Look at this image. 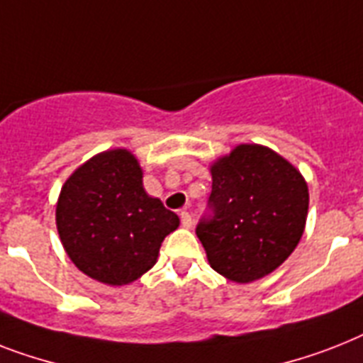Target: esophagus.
<instances>
[{
    "label": "esophagus",
    "mask_w": 363,
    "mask_h": 363,
    "mask_svg": "<svg viewBox=\"0 0 363 363\" xmlns=\"http://www.w3.org/2000/svg\"><path fill=\"white\" fill-rule=\"evenodd\" d=\"M181 223H182V228H186V229L191 228L194 220H191V216L188 214V212H181Z\"/></svg>",
    "instance_id": "34e87169"
}]
</instances>
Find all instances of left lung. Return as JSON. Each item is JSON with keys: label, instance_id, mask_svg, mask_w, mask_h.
I'll return each instance as SVG.
<instances>
[{"label": "left lung", "instance_id": "8db88e82", "mask_svg": "<svg viewBox=\"0 0 363 363\" xmlns=\"http://www.w3.org/2000/svg\"><path fill=\"white\" fill-rule=\"evenodd\" d=\"M211 175V214L196 228L208 263L235 284L264 278L302 238L309 205L304 177L284 156L255 143L218 158Z\"/></svg>", "mask_w": 363, "mask_h": 363}]
</instances>
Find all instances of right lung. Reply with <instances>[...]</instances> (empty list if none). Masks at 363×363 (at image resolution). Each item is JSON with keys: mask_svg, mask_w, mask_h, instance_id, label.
Instances as JSON below:
<instances>
[{"mask_svg": "<svg viewBox=\"0 0 363 363\" xmlns=\"http://www.w3.org/2000/svg\"><path fill=\"white\" fill-rule=\"evenodd\" d=\"M55 223L70 261L106 285H128L155 267L179 216L143 188L140 162L111 149L82 164L61 188Z\"/></svg>", "mask_w": 363, "mask_h": 363, "instance_id": "right-lung-1", "label": "right lung"}]
</instances>
